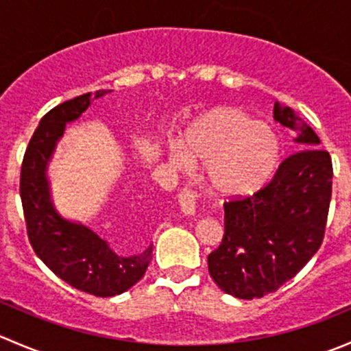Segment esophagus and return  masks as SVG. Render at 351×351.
Here are the masks:
<instances>
[{
    "label": "esophagus",
    "instance_id": "obj_1",
    "mask_svg": "<svg viewBox=\"0 0 351 351\" xmlns=\"http://www.w3.org/2000/svg\"><path fill=\"white\" fill-rule=\"evenodd\" d=\"M195 204H197V193L190 189H183L178 193V205L182 208L183 214L192 215L195 212Z\"/></svg>",
    "mask_w": 351,
    "mask_h": 351
}]
</instances>
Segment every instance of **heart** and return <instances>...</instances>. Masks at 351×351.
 Masks as SVG:
<instances>
[{"label":"heart","instance_id":"heart-1","mask_svg":"<svg viewBox=\"0 0 351 351\" xmlns=\"http://www.w3.org/2000/svg\"><path fill=\"white\" fill-rule=\"evenodd\" d=\"M180 162L208 166V180L226 197H247L263 189L280 159L277 134L234 107L205 112L182 139Z\"/></svg>","mask_w":351,"mask_h":351}]
</instances>
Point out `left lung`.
<instances>
[{
    "label": "left lung",
    "instance_id": "8db88e82",
    "mask_svg": "<svg viewBox=\"0 0 351 351\" xmlns=\"http://www.w3.org/2000/svg\"><path fill=\"white\" fill-rule=\"evenodd\" d=\"M274 117L299 132L304 149L285 158L253 195L224 202V236L207 256L215 284L238 299L280 289L319 250L326 231L331 156L295 110L275 104Z\"/></svg>",
    "mask_w": 351,
    "mask_h": 351
}]
</instances>
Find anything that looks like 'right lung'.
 <instances>
[{"instance_id":"add662e5","label":"right lung","mask_w":351,"mask_h":351,"mask_svg":"<svg viewBox=\"0 0 351 351\" xmlns=\"http://www.w3.org/2000/svg\"><path fill=\"white\" fill-rule=\"evenodd\" d=\"M105 93L80 95L45 113L28 143L20 173L25 224L35 254L71 287L97 297L117 295L137 284L153 260V244L137 256L123 258L91 229L64 221L51 204L45 166L66 123Z\"/></svg>"}]
</instances>
